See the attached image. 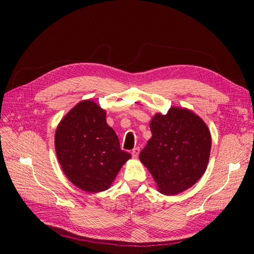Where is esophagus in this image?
Instances as JSON below:
<instances>
[{
  "mask_svg": "<svg viewBox=\"0 0 254 254\" xmlns=\"http://www.w3.org/2000/svg\"><path fill=\"white\" fill-rule=\"evenodd\" d=\"M138 154H139V147L133 148V150H132V157L133 158H137L138 157Z\"/></svg>",
  "mask_w": 254,
  "mask_h": 254,
  "instance_id": "1",
  "label": "esophagus"
}]
</instances>
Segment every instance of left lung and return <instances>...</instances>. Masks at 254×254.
Masks as SVG:
<instances>
[{
	"instance_id": "8db88e82",
	"label": "left lung",
	"mask_w": 254,
	"mask_h": 254,
	"mask_svg": "<svg viewBox=\"0 0 254 254\" xmlns=\"http://www.w3.org/2000/svg\"><path fill=\"white\" fill-rule=\"evenodd\" d=\"M152 138L139 160L152 174L158 190L175 195L192 187L206 170L212 138L206 124L183 108L172 107L150 121Z\"/></svg>"
}]
</instances>
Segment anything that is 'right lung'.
I'll return each mask as SVG.
<instances>
[{
    "label": "right lung",
    "mask_w": 254,
    "mask_h": 254,
    "mask_svg": "<svg viewBox=\"0 0 254 254\" xmlns=\"http://www.w3.org/2000/svg\"><path fill=\"white\" fill-rule=\"evenodd\" d=\"M56 152L64 174L87 192L107 190L131 154L120 148L118 135L107 124L106 111L94 101L75 106L59 124Z\"/></svg>",
    "instance_id": "obj_1"
}]
</instances>
